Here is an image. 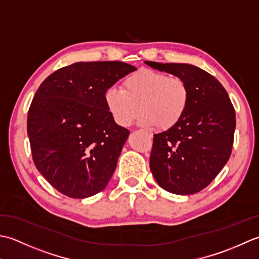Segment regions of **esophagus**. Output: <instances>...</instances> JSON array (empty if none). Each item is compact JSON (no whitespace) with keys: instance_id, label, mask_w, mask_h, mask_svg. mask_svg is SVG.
Returning <instances> with one entry per match:
<instances>
[{"instance_id":"1","label":"esophagus","mask_w":259,"mask_h":259,"mask_svg":"<svg viewBox=\"0 0 259 259\" xmlns=\"http://www.w3.org/2000/svg\"><path fill=\"white\" fill-rule=\"evenodd\" d=\"M146 134H147V136L150 137V139H152V134L151 133H149V132H146Z\"/></svg>"}]
</instances>
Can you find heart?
<instances>
[{"label": "heart", "instance_id": "b5f03b06", "mask_svg": "<svg viewBox=\"0 0 259 259\" xmlns=\"http://www.w3.org/2000/svg\"><path fill=\"white\" fill-rule=\"evenodd\" d=\"M104 100L119 126H130L141 110V125L166 130L176 126L186 113L189 88L181 78L142 68L124 79L122 88H107Z\"/></svg>", "mask_w": 259, "mask_h": 259}]
</instances>
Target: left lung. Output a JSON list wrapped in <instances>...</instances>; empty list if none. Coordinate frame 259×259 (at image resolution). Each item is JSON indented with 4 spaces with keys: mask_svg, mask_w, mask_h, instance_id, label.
Wrapping results in <instances>:
<instances>
[{
    "mask_svg": "<svg viewBox=\"0 0 259 259\" xmlns=\"http://www.w3.org/2000/svg\"><path fill=\"white\" fill-rule=\"evenodd\" d=\"M144 62L183 79L189 88L188 107L180 122L154 134L152 174L167 192L194 194L208 187L229 160L236 128L234 106L223 85L201 68Z\"/></svg>",
    "mask_w": 259,
    "mask_h": 259,
    "instance_id": "1",
    "label": "left lung"
}]
</instances>
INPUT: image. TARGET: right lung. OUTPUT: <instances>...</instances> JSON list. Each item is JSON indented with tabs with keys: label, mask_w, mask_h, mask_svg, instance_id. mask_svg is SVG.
Returning a JSON list of instances; mask_svg holds the SVG:
<instances>
[{
	"label": "right lung",
	"mask_w": 259,
	"mask_h": 259,
	"mask_svg": "<svg viewBox=\"0 0 259 259\" xmlns=\"http://www.w3.org/2000/svg\"><path fill=\"white\" fill-rule=\"evenodd\" d=\"M135 70L122 61L76 62L36 91L28 113L33 162L65 196L88 198L108 184L130 131L115 123L104 94Z\"/></svg>",
	"instance_id": "obj_1"
}]
</instances>
